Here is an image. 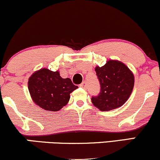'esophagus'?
Here are the masks:
<instances>
[{"label":"esophagus","mask_w":160,"mask_h":160,"mask_svg":"<svg viewBox=\"0 0 160 160\" xmlns=\"http://www.w3.org/2000/svg\"><path fill=\"white\" fill-rule=\"evenodd\" d=\"M80 87L83 88V89H86V86H87V82H86V81H83L81 84H80Z\"/></svg>","instance_id":"obj_1"}]
</instances>
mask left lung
I'll return each mask as SVG.
<instances>
[{"mask_svg":"<svg viewBox=\"0 0 160 160\" xmlns=\"http://www.w3.org/2000/svg\"><path fill=\"white\" fill-rule=\"evenodd\" d=\"M100 92L92 97V102L102 111L122 106L129 98L134 86V75L122 62L110 60L102 67L95 68Z\"/></svg>","mask_w":160,"mask_h":160,"instance_id":"left-lung-1","label":"left lung"}]
</instances>
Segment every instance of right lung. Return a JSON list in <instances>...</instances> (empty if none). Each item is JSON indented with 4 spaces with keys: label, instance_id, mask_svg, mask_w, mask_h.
Returning a JSON list of instances; mask_svg holds the SVG:
<instances>
[{
    "label": "right lung",
    "instance_id": "1",
    "mask_svg": "<svg viewBox=\"0 0 160 160\" xmlns=\"http://www.w3.org/2000/svg\"><path fill=\"white\" fill-rule=\"evenodd\" d=\"M28 90L35 103L46 111H58L69 102L70 94L78 86L71 79H63L58 71L47 68L34 73L28 80Z\"/></svg>",
    "mask_w": 160,
    "mask_h": 160
}]
</instances>
